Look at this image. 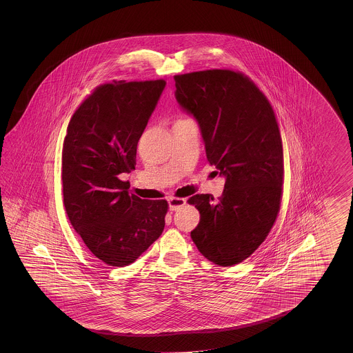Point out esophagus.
<instances>
[{
  "mask_svg": "<svg viewBox=\"0 0 353 353\" xmlns=\"http://www.w3.org/2000/svg\"><path fill=\"white\" fill-rule=\"evenodd\" d=\"M168 203H169V210H178L179 208H181L184 204H185V199L172 196V198H169V199H168Z\"/></svg>",
  "mask_w": 353,
  "mask_h": 353,
  "instance_id": "34e87169",
  "label": "esophagus"
}]
</instances>
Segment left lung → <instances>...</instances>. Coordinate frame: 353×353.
<instances>
[{
	"label": "left lung",
	"instance_id": "8db88e82",
	"mask_svg": "<svg viewBox=\"0 0 353 353\" xmlns=\"http://www.w3.org/2000/svg\"><path fill=\"white\" fill-rule=\"evenodd\" d=\"M175 98L201 128L210 165L225 176L223 194L193 195L201 221L190 232L207 260L232 266L263 243L274 225L284 181L283 143L263 92L237 72L175 75Z\"/></svg>",
	"mask_w": 353,
	"mask_h": 353
}]
</instances>
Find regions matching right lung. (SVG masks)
Returning a JSON list of instances; mask_svg holds the SVG:
<instances>
[{
    "label": "right lung",
    "mask_w": 353,
    "mask_h": 353,
    "mask_svg": "<svg viewBox=\"0 0 353 353\" xmlns=\"http://www.w3.org/2000/svg\"><path fill=\"white\" fill-rule=\"evenodd\" d=\"M166 82L123 81L98 87L75 111L61 155L63 202L90 252L110 266L134 263L165 225L166 201L128 193L121 174L136 149Z\"/></svg>",
    "instance_id": "1"
}]
</instances>
